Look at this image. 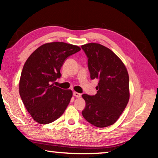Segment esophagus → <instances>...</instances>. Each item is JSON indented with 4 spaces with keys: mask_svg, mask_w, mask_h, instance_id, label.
I'll return each instance as SVG.
<instances>
[{
    "mask_svg": "<svg viewBox=\"0 0 158 158\" xmlns=\"http://www.w3.org/2000/svg\"><path fill=\"white\" fill-rule=\"evenodd\" d=\"M73 95H74V97H77V98H79L80 97H81V94H80V93H78V92H73Z\"/></svg>",
    "mask_w": 158,
    "mask_h": 158,
    "instance_id": "obj_1",
    "label": "esophagus"
}]
</instances>
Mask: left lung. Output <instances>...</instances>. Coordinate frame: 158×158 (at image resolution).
<instances>
[{"instance_id": "1", "label": "left lung", "mask_w": 158, "mask_h": 158, "mask_svg": "<svg viewBox=\"0 0 158 158\" xmlns=\"http://www.w3.org/2000/svg\"><path fill=\"white\" fill-rule=\"evenodd\" d=\"M81 48L88 58L90 78L99 81L96 94H82L86 102L82 115L92 125L106 127L116 123L128 103L127 71L120 59L101 44L90 43Z\"/></svg>"}]
</instances>
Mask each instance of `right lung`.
Returning <instances> with one entry per match:
<instances>
[{"label": "right lung", "mask_w": 158, "mask_h": 158, "mask_svg": "<svg viewBox=\"0 0 158 158\" xmlns=\"http://www.w3.org/2000/svg\"><path fill=\"white\" fill-rule=\"evenodd\" d=\"M80 50L77 46L52 42L40 46L26 60L20 79L19 94L35 122L46 124L63 114L72 92L52 83L61 77L60 70L66 59Z\"/></svg>", "instance_id": "1"}]
</instances>
